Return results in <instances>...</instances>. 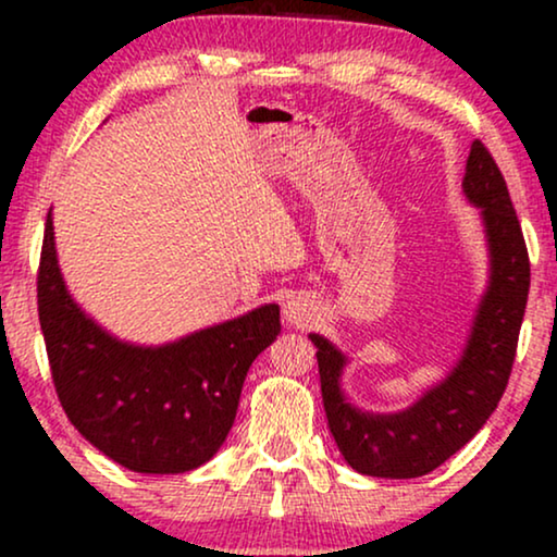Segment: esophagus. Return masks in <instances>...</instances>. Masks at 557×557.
Returning a JSON list of instances; mask_svg holds the SVG:
<instances>
[{"label":"esophagus","instance_id":"esophagus-1","mask_svg":"<svg viewBox=\"0 0 557 557\" xmlns=\"http://www.w3.org/2000/svg\"><path fill=\"white\" fill-rule=\"evenodd\" d=\"M284 317H286L288 324L304 330V326H309L317 319V307H314V301L309 299V296H304V294L292 296V299H288L286 307H284Z\"/></svg>","mask_w":557,"mask_h":557}]
</instances>
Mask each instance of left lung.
<instances>
[{"instance_id": "1", "label": "left lung", "mask_w": 557, "mask_h": 557, "mask_svg": "<svg viewBox=\"0 0 557 557\" xmlns=\"http://www.w3.org/2000/svg\"><path fill=\"white\" fill-rule=\"evenodd\" d=\"M461 187L469 202L482 210L492 269L467 347L444 383L400 413H364L342 393L347 357L330 339L309 334L317 347L330 431L345 461L360 474L413 479L441 467L494 413L512 372L528 307L530 258L507 182L479 139L471 144Z\"/></svg>"}]
</instances>
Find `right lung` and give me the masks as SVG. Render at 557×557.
<instances>
[{"label":"right lung","mask_w":557,"mask_h":557,"mask_svg":"<svg viewBox=\"0 0 557 557\" xmlns=\"http://www.w3.org/2000/svg\"><path fill=\"white\" fill-rule=\"evenodd\" d=\"M37 311L65 416L121 467L182 474L210 461L233 429L243 380L281 332L265 304L162 347L111 337L67 294L48 212Z\"/></svg>","instance_id":"obj_1"}]
</instances>
